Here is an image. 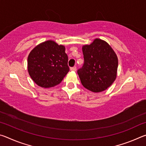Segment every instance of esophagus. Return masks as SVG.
Listing matches in <instances>:
<instances>
[{"mask_svg":"<svg viewBox=\"0 0 146 146\" xmlns=\"http://www.w3.org/2000/svg\"><path fill=\"white\" fill-rule=\"evenodd\" d=\"M70 70H71V71H76V68L75 67V66H74V67L71 68H70Z\"/></svg>","mask_w":146,"mask_h":146,"instance_id":"obj_1","label":"esophagus"}]
</instances>
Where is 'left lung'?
<instances>
[{
    "mask_svg": "<svg viewBox=\"0 0 146 146\" xmlns=\"http://www.w3.org/2000/svg\"><path fill=\"white\" fill-rule=\"evenodd\" d=\"M84 62L77 71L83 86L95 93L106 90L117 77L118 58L111 46L99 38L82 47Z\"/></svg>",
    "mask_w": 146,
    "mask_h": 146,
    "instance_id": "8db88e82",
    "label": "left lung"
}]
</instances>
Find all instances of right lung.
Returning a JSON list of instances; mask_svg holds the SVG:
<instances>
[{
  "label": "right lung",
  "instance_id": "add662e5",
  "mask_svg": "<svg viewBox=\"0 0 146 146\" xmlns=\"http://www.w3.org/2000/svg\"><path fill=\"white\" fill-rule=\"evenodd\" d=\"M65 47L53 40L36 46L28 58V73L40 87H53L61 82L70 71Z\"/></svg>",
  "mask_w": 146,
  "mask_h": 146
}]
</instances>
